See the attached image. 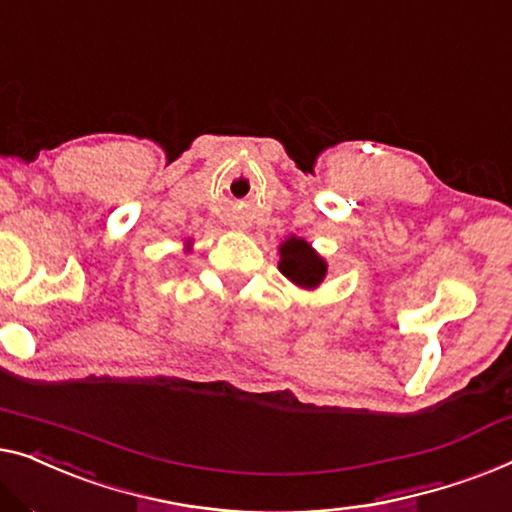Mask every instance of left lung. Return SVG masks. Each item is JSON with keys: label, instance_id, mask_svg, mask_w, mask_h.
I'll return each mask as SVG.
<instances>
[{"label": "left lung", "instance_id": "1", "mask_svg": "<svg viewBox=\"0 0 512 512\" xmlns=\"http://www.w3.org/2000/svg\"><path fill=\"white\" fill-rule=\"evenodd\" d=\"M278 269L285 278H290L294 285L306 287V290L318 287L327 276L325 259L315 253L311 243L297 239V236H290V239L280 246Z\"/></svg>", "mask_w": 512, "mask_h": 512}]
</instances>
